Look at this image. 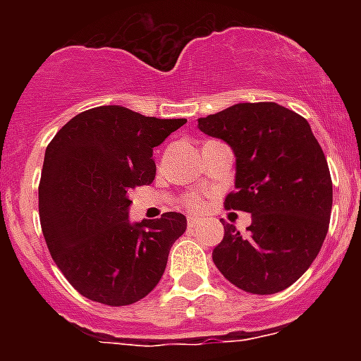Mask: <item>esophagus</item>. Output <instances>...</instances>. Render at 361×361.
<instances>
[{
    "instance_id": "obj_1",
    "label": "esophagus",
    "mask_w": 361,
    "mask_h": 361,
    "mask_svg": "<svg viewBox=\"0 0 361 361\" xmlns=\"http://www.w3.org/2000/svg\"><path fill=\"white\" fill-rule=\"evenodd\" d=\"M199 226H200L199 219H193V216H190V219H188V229H197Z\"/></svg>"
}]
</instances>
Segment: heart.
<instances>
[{"mask_svg":"<svg viewBox=\"0 0 361 361\" xmlns=\"http://www.w3.org/2000/svg\"><path fill=\"white\" fill-rule=\"evenodd\" d=\"M183 204L186 209L197 213L204 208V199L199 193H188V195L183 197Z\"/></svg>","mask_w":361,"mask_h":361,"instance_id":"obj_1","label":"heart"}]
</instances>
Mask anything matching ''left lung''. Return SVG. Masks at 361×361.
<instances>
[{"instance_id":"left-lung-1","label":"left lung","mask_w":361,"mask_h":361,"mask_svg":"<svg viewBox=\"0 0 361 361\" xmlns=\"http://www.w3.org/2000/svg\"><path fill=\"white\" fill-rule=\"evenodd\" d=\"M237 157L226 209L251 213L242 235L224 222L213 262L233 286L275 295L304 275L329 229L333 180L307 121L276 103H238L199 119Z\"/></svg>"}]
</instances>
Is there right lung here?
I'll return each mask as SVG.
<instances>
[{"instance_id":"obj_1","label":"right lung","mask_w":361,"mask_h":361,"mask_svg":"<svg viewBox=\"0 0 361 361\" xmlns=\"http://www.w3.org/2000/svg\"><path fill=\"white\" fill-rule=\"evenodd\" d=\"M183 124L186 119L97 106L70 119L47 146L41 229L54 262L88 300L135 304L161 280L186 216L168 212L130 224V193L153 183V148Z\"/></svg>"}]
</instances>
